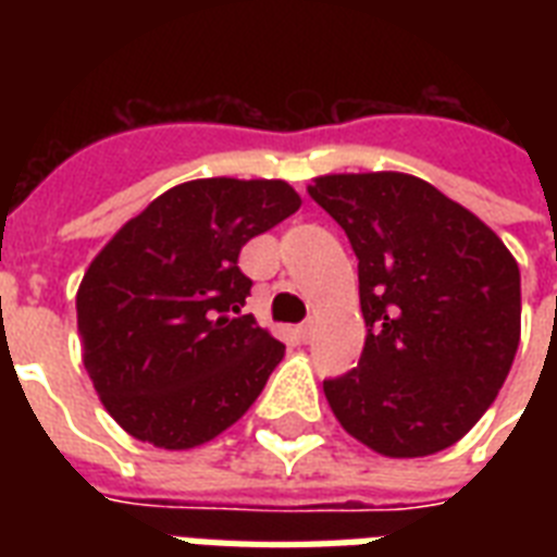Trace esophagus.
Here are the masks:
<instances>
[{"label": "esophagus", "mask_w": 557, "mask_h": 557, "mask_svg": "<svg viewBox=\"0 0 557 557\" xmlns=\"http://www.w3.org/2000/svg\"><path fill=\"white\" fill-rule=\"evenodd\" d=\"M312 332H314V323L312 321H306L297 326V335H300V341H309L312 338Z\"/></svg>", "instance_id": "34e87169"}]
</instances>
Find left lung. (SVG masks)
Here are the masks:
<instances>
[{"label": "left lung", "mask_w": 557, "mask_h": 557, "mask_svg": "<svg viewBox=\"0 0 557 557\" xmlns=\"http://www.w3.org/2000/svg\"><path fill=\"white\" fill-rule=\"evenodd\" d=\"M309 196L358 257V367L323 381L341 428L384 457H428L488 410L520 344V269L492 227L407 173H338Z\"/></svg>", "instance_id": "8db88e82"}]
</instances>
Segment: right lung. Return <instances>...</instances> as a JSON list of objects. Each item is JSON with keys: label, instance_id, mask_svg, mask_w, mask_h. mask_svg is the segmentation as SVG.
<instances>
[{"label": "right lung", "instance_id": "right-lung-1", "mask_svg": "<svg viewBox=\"0 0 557 557\" xmlns=\"http://www.w3.org/2000/svg\"><path fill=\"white\" fill-rule=\"evenodd\" d=\"M300 208L280 178H196L117 231L77 288L83 364L109 416L156 448L205 445L257 401L286 347L243 314L239 251Z\"/></svg>", "mask_w": 557, "mask_h": 557}]
</instances>
